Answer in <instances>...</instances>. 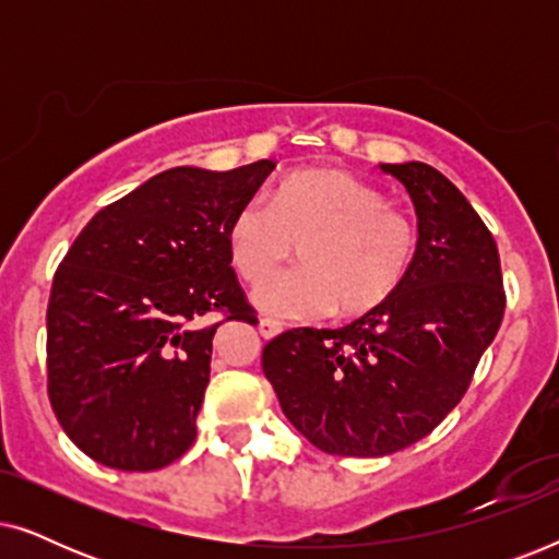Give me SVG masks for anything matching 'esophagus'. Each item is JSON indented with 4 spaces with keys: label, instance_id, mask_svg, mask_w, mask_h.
<instances>
[{
    "label": "esophagus",
    "instance_id": "esophagus-1",
    "mask_svg": "<svg viewBox=\"0 0 559 559\" xmlns=\"http://www.w3.org/2000/svg\"><path fill=\"white\" fill-rule=\"evenodd\" d=\"M259 333H262V338L272 341V338H277V335L282 333V325L277 323V320L262 318V320H259Z\"/></svg>",
    "mask_w": 559,
    "mask_h": 559
}]
</instances>
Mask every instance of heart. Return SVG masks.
<instances>
[{
    "instance_id": "1",
    "label": "heart",
    "mask_w": 559,
    "mask_h": 559,
    "mask_svg": "<svg viewBox=\"0 0 559 559\" xmlns=\"http://www.w3.org/2000/svg\"><path fill=\"white\" fill-rule=\"evenodd\" d=\"M231 264L251 285L269 280L301 243L305 267L266 282L254 300L280 318H361L400 293L419 254V231L407 213L389 209L379 188L331 170L285 175L272 205L251 198L228 224Z\"/></svg>"
}]
</instances>
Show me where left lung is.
I'll return each instance as SVG.
<instances>
[{
    "instance_id": "1",
    "label": "left lung",
    "mask_w": 559,
    "mask_h": 559,
    "mask_svg": "<svg viewBox=\"0 0 559 559\" xmlns=\"http://www.w3.org/2000/svg\"><path fill=\"white\" fill-rule=\"evenodd\" d=\"M381 170L417 211L407 282L350 325L293 328L262 354L285 417L331 455L379 457L430 435L463 400L507 308L499 249L461 190L425 163Z\"/></svg>"
}]
</instances>
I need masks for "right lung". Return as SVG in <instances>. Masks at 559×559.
<instances>
[{"label": "right lung", "instance_id": "1", "mask_svg": "<svg viewBox=\"0 0 559 559\" xmlns=\"http://www.w3.org/2000/svg\"><path fill=\"white\" fill-rule=\"evenodd\" d=\"M272 170L173 167L98 211L68 249L48 302V396L96 463L157 471L193 445L221 325L202 318L257 320L228 224Z\"/></svg>", "mask_w": 559, "mask_h": 559}]
</instances>
